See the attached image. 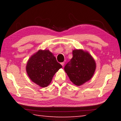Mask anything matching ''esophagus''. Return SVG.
Segmentation results:
<instances>
[{
    "label": "esophagus",
    "mask_w": 121,
    "mask_h": 121,
    "mask_svg": "<svg viewBox=\"0 0 121 121\" xmlns=\"http://www.w3.org/2000/svg\"><path fill=\"white\" fill-rule=\"evenodd\" d=\"M61 65H62V66H63L64 65H65V62H61Z\"/></svg>",
    "instance_id": "1"
}]
</instances>
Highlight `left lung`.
<instances>
[{"mask_svg":"<svg viewBox=\"0 0 121 121\" xmlns=\"http://www.w3.org/2000/svg\"><path fill=\"white\" fill-rule=\"evenodd\" d=\"M73 57L66 64L65 71L70 81L79 86L89 81L93 76L96 63L88 51L82 49H74Z\"/></svg>","mask_w":121,"mask_h":121,"instance_id":"1","label":"left lung"}]
</instances>
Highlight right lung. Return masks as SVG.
<instances>
[{
	"label": "right lung",
	"mask_w": 121,
	"mask_h": 121,
	"mask_svg": "<svg viewBox=\"0 0 121 121\" xmlns=\"http://www.w3.org/2000/svg\"><path fill=\"white\" fill-rule=\"evenodd\" d=\"M62 66L49 50H39L27 61L26 71L33 82L41 87L50 84L53 76Z\"/></svg>",
	"instance_id": "add662e5"
}]
</instances>
